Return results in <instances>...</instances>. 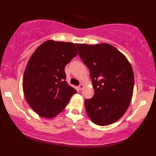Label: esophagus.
<instances>
[{
	"label": "esophagus",
	"instance_id": "esophagus-1",
	"mask_svg": "<svg viewBox=\"0 0 156 156\" xmlns=\"http://www.w3.org/2000/svg\"><path fill=\"white\" fill-rule=\"evenodd\" d=\"M84 84H80V86H79L78 88H79V90H83V89H84Z\"/></svg>",
	"mask_w": 156,
	"mask_h": 156
}]
</instances>
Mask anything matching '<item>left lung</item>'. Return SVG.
<instances>
[{
    "mask_svg": "<svg viewBox=\"0 0 156 156\" xmlns=\"http://www.w3.org/2000/svg\"><path fill=\"white\" fill-rule=\"evenodd\" d=\"M78 54L90 69L94 90L86 99L88 117L96 125L105 126L118 121L133 97L134 74L128 59L110 44H76Z\"/></svg>",
    "mask_w": 156,
    "mask_h": 156,
    "instance_id": "1",
    "label": "left lung"
}]
</instances>
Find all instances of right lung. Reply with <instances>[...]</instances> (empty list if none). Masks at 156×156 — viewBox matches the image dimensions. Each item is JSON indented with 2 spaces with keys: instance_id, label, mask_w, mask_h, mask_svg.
Wrapping results in <instances>:
<instances>
[{
  "instance_id": "right-lung-1",
  "label": "right lung",
  "mask_w": 156,
  "mask_h": 156,
  "mask_svg": "<svg viewBox=\"0 0 156 156\" xmlns=\"http://www.w3.org/2000/svg\"><path fill=\"white\" fill-rule=\"evenodd\" d=\"M77 54L73 43L48 40L31 56L23 76V88L28 104L41 117H54L77 92L66 81L64 70Z\"/></svg>"
}]
</instances>
